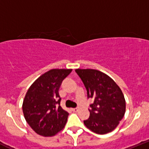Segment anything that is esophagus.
I'll use <instances>...</instances> for the list:
<instances>
[{
    "mask_svg": "<svg viewBox=\"0 0 149 149\" xmlns=\"http://www.w3.org/2000/svg\"><path fill=\"white\" fill-rule=\"evenodd\" d=\"M78 110H79V108H71V111H73V112H77Z\"/></svg>",
    "mask_w": 149,
    "mask_h": 149,
    "instance_id": "34e87169",
    "label": "esophagus"
}]
</instances>
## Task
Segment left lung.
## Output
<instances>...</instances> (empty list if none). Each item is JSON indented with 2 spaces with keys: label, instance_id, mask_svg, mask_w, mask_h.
<instances>
[{
  "label": "left lung",
  "instance_id": "8db88e82",
  "mask_svg": "<svg viewBox=\"0 0 149 149\" xmlns=\"http://www.w3.org/2000/svg\"><path fill=\"white\" fill-rule=\"evenodd\" d=\"M92 98L89 117L85 126L99 135L111 132L116 128L126 111V102L122 89L105 73L95 69H76Z\"/></svg>",
  "mask_w": 149,
  "mask_h": 149
}]
</instances>
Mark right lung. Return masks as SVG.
Here are the masks:
<instances>
[{"mask_svg": "<svg viewBox=\"0 0 149 149\" xmlns=\"http://www.w3.org/2000/svg\"><path fill=\"white\" fill-rule=\"evenodd\" d=\"M72 69H52L29 87L22 103L24 119L37 134L55 135L65 127L69 113L60 105L59 89Z\"/></svg>", "mask_w": 149, "mask_h": 149, "instance_id": "add662e5", "label": "right lung"}]
</instances>
